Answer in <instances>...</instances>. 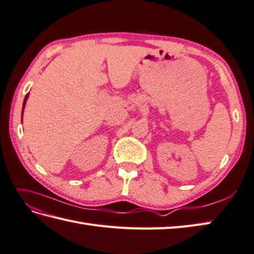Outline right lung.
Segmentation results:
<instances>
[{"instance_id": "right-lung-1", "label": "right lung", "mask_w": 254, "mask_h": 254, "mask_svg": "<svg viewBox=\"0 0 254 254\" xmlns=\"http://www.w3.org/2000/svg\"><path fill=\"white\" fill-rule=\"evenodd\" d=\"M28 94H29V93H28ZM28 94L26 95V98H25V101H24V108H25V104H26V100H27V98H28Z\"/></svg>"}]
</instances>
